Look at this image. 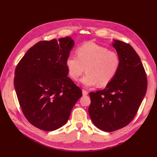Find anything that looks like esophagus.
Returning a JSON list of instances; mask_svg holds the SVG:
<instances>
[{
    "label": "esophagus",
    "instance_id": "1",
    "mask_svg": "<svg viewBox=\"0 0 157 157\" xmlns=\"http://www.w3.org/2000/svg\"><path fill=\"white\" fill-rule=\"evenodd\" d=\"M88 94V92L85 90H82V95L83 96H87Z\"/></svg>",
    "mask_w": 157,
    "mask_h": 157
}]
</instances>
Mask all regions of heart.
I'll return each instance as SVG.
<instances>
[{"label": "heart", "mask_w": 157, "mask_h": 157, "mask_svg": "<svg viewBox=\"0 0 157 157\" xmlns=\"http://www.w3.org/2000/svg\"><path fill=\"white\" fill-rule=\"evenodd\" d=\"M77 57L69 56L65 66L70 77L77 80L86 68V73L80 79L84 86L92 87L99 84L105 86L116 77L121 61L115 52L94 42H86L76 50Z\"/></svg>", "instance_id": "heart-1"}]
</instances>
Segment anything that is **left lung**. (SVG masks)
<instances>
[{
	"instance_id": "left-lung-1",
	"label": "left lung",
	"mask_w": 157,
	"mask_h": 157,
	"mask_svg": "<svg viewBox=\"0 0 157 157\" xmlns=\"http://www.w3.org/2000/svg\"><path fill=\"white\" fill-rule=\"evenodd\" d=\"M121 64L116 77L102 90L90 92V118L99 129L113 132L134 119L146 94L147 79L139 56L124 42L113 40Z\"/></svg>"
}]
</instances>
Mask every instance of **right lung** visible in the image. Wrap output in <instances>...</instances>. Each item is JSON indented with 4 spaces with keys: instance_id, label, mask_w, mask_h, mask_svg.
<instances>
[{
    "instance_id": "add662e5",
    "label": "right lung",
    "mask_w": 157,
    "mask_h": 157,
    "mask_svg": "<svg viewBox=\"0 0 157 157\" xmlns=\"http://www.w3.org/2000/svg\"><path fill=\"white\" fill-rule=\"evenodd\" d=\"M74 44L69 36L40 41L16 68L14 87L23 115L40 130L63 126L82 96L81 89L67 77L65 66Z\"/></svg>"
}]
</instances>
